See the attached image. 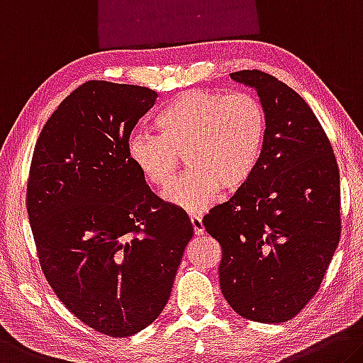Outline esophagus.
I'll list each match as a JSON object with an SVG mask.
<instances>
[{"label": "esophagus", "instance_id": "34e87169", "mask_svg": "<svg viewBox=\"0 0 363 363\" xmlns=\"http://www.w3.org/2000/svg\"><path fill=\"white\" fill-rule=\"evenodd\" d=\"M191 223H192V228H194V233H195V234H197V235L203 234L205 228H203L202 218L197 216V215H192V216H191Z\"/></svg>", "mask_w": 363, "mask_h": 363}]
</instances>
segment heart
<instances>
[{"label": "heart", "instance_id": "heart-1", "mask_svg": "<svg viewBox=\"0 0 363 363\" xmlns=\"http://www.w3.org/2000/svg\"><path fill=\"white\" fill-rule=\"evenodd\" d=\"M160 135L132 132L125 143L134 168L150 186H168L186 155L189 169L163 192L171 205L199 213L221 189L238 192L260 163L267 114L254 95L208 89L181 91L155 116Z\"/></svg>", "mask_w": 363, "mask_h": 363}]
</instances>
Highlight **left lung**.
<instances>
[{
  "instance_id": "left-lung-1",
  "label": "left lung",
  "mask_w": 363,
  "mask_h": 363,
  "mask_svg": "<svg viewBox=\"0 0 363 363\" xmlns=\"http://www.w3.org/2000/svg\"><path fill=\"white\" fill-rule=\"evenodd\" d=\"M257 90L267 114L260 163L203 226L221 245L220 287L235 313L283 323L307 306L341 238L339 169L306 100L262 71L233 72Z\"/></svg>"
}]
</instances>
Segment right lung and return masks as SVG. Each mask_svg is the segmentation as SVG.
<instances>
[{
  "mask_svg": "<svg viewBox=\"0 0 363 363\" xmlns=\"http://www.w3.org/2000/svg\"><path fill=\"white\" fill-rule=\"evenodd\" d=\"M158 94L89 80L40 132L27 213L40 267L69 312L101 335L132 336L168 302L194 228L155 195L128 157Z\"/></svg>",
  "mask_w": 363,
  "mask_h": 363,
  "instance_id": "right-lung-1",
  "label": "right lung"
}]
</instances>
